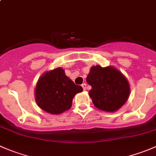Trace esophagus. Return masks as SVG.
I'll list each match as a JSON object with an SVG mask.
<instances>
[{
    "label": "esophagus",
    "mask_w": 156,
    "mask_h": 156,
    "mask_svg": "<svg viewBox=\"0 0 156 156\" xmlns=\"http://www.w3.org/2000/svg\"><path fill=\"white\" fill-rule=\"evenodd\" d=\"M81 87H83V89H84V90H86V87H87V84H86L85 83H84V84H81Z\"/></svg>",
    "instance_id": "obj_1"
}]
</instances>
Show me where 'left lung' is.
Instances as JSON below:
<instances>
[{
	"label": "left lung",
	"mask_w": 156,
	"mask_h": 156,
	"mask_svg": "<svg viewBox=\"0 0 156 156\" xmlns=\"http://www.w3.org/2000/svg\"><path fill=\"white\" fill-rule=\"evenodd\" d=\"M91 86L89 96L97 108L114 112L125 105L129 98L130 87L126 77L114 66H92L87 78Z\"/></svg>",
	"instance_id": "8db88e82"
}]
</instances>
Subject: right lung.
<instances>
[{"label": "right lung", "mask_w": 156, "mask_h": 156, "mask_svg": "<svg viewBox=\"0 0 156 156\" xmlns=\"http://www.w3.org/2000/svg\"><path fill=\"white\" fill-rule=\"evenodd\" d=\"M83 91L65 74L63 69L58 67L44 72L39 78L34 96L37 106L52 115H59L72 107L75 94Z\"/></svg>", "instance_id": "obj_1"}]
</instances>
